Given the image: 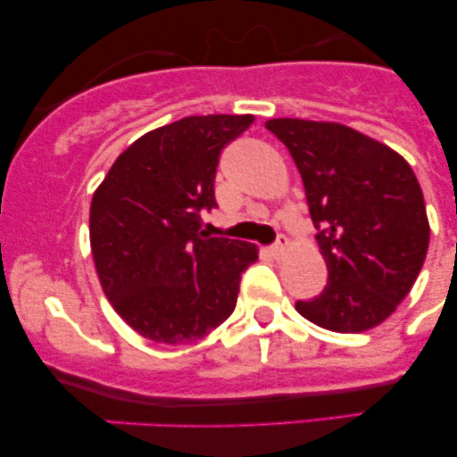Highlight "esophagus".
Masks as SVG:
<instances>
[{
  "label": "esophagus",
  "instance_id": "esophagus-1",
  "mask_svg": "<svg viewBox=\"0 0 457 457\" xmlns=\"http://www.w3.org/2000/svg\"><path fill=\"white\" fill-rule=\"evenodd\" d=\"M269 251H270L272 258H281V255L286 253V251H287V238H286V236H281V238L277 240V243L272 245Z\"/></svg>",
  "mask_w": 457,
  "mask_h": 457
}]
</instances>
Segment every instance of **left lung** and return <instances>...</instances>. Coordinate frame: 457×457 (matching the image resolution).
Instances as JSON below:
<instances>
[{
  "label": "left lung",
  "mask_w": 457,
  "mask_h": 457,
  "mask_svg": "<svg viewBox=\"0 0 457 457\" xmlns=\"http://www.w3.org/2000/svg\"><path fill=\"white\" fill-rule=\"evenodd\" d=\"M266 129L301 171L328 269L322 295L296 312L335 333L378 327L426 262L429 223L412 167L389 145L337 122L275 118Z\"/></svg>",
  "instance_id": "left-lung-1"
}]
</instances>
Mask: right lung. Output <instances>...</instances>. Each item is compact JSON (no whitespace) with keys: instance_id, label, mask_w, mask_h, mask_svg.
<instances>
[{"instance_id":"add662e5","label":"right lung","mask_w":457,"mask_h":457,"mask_svg":"<svg viewBox=\"0 0 457 457\" xmlns=\"http://www.w3.org/2000/svg\"><path fill=\"white\" fill-rule=\"evenodd\" d=\"M253 115H188L150 130L115 159L94 191L90 245L104 296L156 344L197 342L232 316L258 246L212 238L219 154Z\"/></svg>"}]
</instances>
